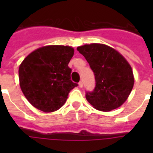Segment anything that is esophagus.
<instances>
[{"label": "esophagus", "mask_w": 153, "mask_h": 153, "mask_svg": "<svg viewBox=\"0 0 153 153\" xmlns=\"http://www.w3.org/2000/svg\"><path fill=\"white\" fill-rule=\"evenodd\" d=\"M79 87H80V88H82V87L83 86V82H82V81L79 82Z\"/></svg>", "instance_id": "1"}]
</instances>
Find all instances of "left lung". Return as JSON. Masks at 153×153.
Returning <instances> with one entry per match:
<instances>
[{"label":"left lung","mask_w":153,"mask_h":153,"mask_svg":"<svg viewBox=\"0 0 153 153\" xmlns=\"http://www.w3.org/2000/svg\"><path fill=\"white\" fill-rule=\"evenodd\" d=\"M77 50L85 57L95 76V88L86 92V100L101 111H110L121 106L134 84L133 70L127 60L105 44H85Z\"/></svg>","instance_id":"left-lung-1"}]
</instances>
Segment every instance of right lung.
<instances>
[{
    "instance_id": "right-lung-1",
    "label": "right lung",
    "mask_w": 153,
    "mask_h": 153,
    "mask_svg": "<svg viewBox=\"0 0 153 153\" xmlns=\"http://www.w3.org/2000/svg\"><path fill=\"white\" fill-rule=\"evenodd\" d=\"M74 51L71 47L49 45L35 50L23 60L19 67L20 88L36 109L45 113L56 111L78 86L71 81L68 67Z\"/></svg>"
}]
</instances>
